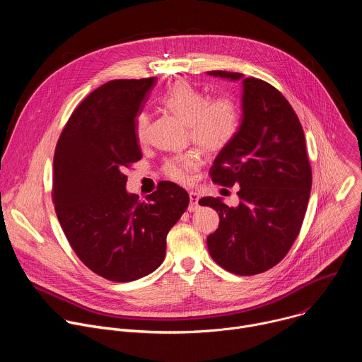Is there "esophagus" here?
<instances>
[{
	"mask_svg": "<svg viewBox=\"0 0 362 362\" xmlns=\"http://www.w3.org/2000/svg\"><path fill=\"white\" fill-rule=\"evenodd\" d=\"M189 199H190L189 212H196V211L199 209V193L190 190V192H189Z\"/></svg>",
	"mask_w": 362,
	"mask_h": 362,
	"instance_id": "obj_1",
	"label": "esophagus"
}]
</instances>
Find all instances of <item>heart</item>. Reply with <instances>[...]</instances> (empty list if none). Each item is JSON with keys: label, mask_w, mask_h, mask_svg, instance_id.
<instances>
[{"label": "heart", "mask_w": 362, "mask_h": 362, "mask_svg": "<svg viewBox=\"0 0 362 362\" xmlns=\"http://www.w3.org/2000/svg\"><path fill=\"white\" fill-rule=\"evenodd\" d=\"M162 105L187 124L190 139L208 151L225 148L238 134L240 127V110L230 95H218L208 100L200 90L187 81H176L162 97ZM147 115L136 119V134L144 141L147 134ZM199 166L194 151H186L163 163V175L177 183H186L192 170Z\"/></svg>", "instance_id": "heart-1"}]
</instances>
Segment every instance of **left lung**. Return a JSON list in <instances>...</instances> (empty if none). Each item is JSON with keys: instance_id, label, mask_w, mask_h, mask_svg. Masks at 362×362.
<instances>
[{"instance_id": "left-lung-1", "label": "left lung", "mask_w": 362, "mask_h": 362, "mask_svg": "<svg viewBox=\"0 0 362 362\" xmlns=\"http://www.w3.org/2000/svg\"><path fill=\"white\" fill-rule=\"evenodd\" d=\"M242 80V123L211 168L215 183L239 186V204L202 197L219 212V228L208 236L212 259L236 275L262 274L279 264L299 235L313 186L305 134L284 94L242 73L209 71Z\"/></svg>"}]
</instances>
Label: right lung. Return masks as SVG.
Returning a JSON list of instances; mask_svg holds the SVG:
<instances>
[{
    "label": "right lung",
    "instance_id": "obj_1",
    "mask_svg": "<svg viewBox=\"0 0 362 362\" xmlns=\"http://www.w3.org/2000/svg\"><path fill=\"white\" fill-rule=\"evenodd\" d=\"M156 78L112 80L91 91L71 113L56 146L53 203L63 232L94 274L130 282L158 269L166 236L189 206L172 182L139 200L126 192L141 159L136 116Z\"/></svg>",
    "mask_w": 362,
    "mask_h": 362
}]
</instances>
